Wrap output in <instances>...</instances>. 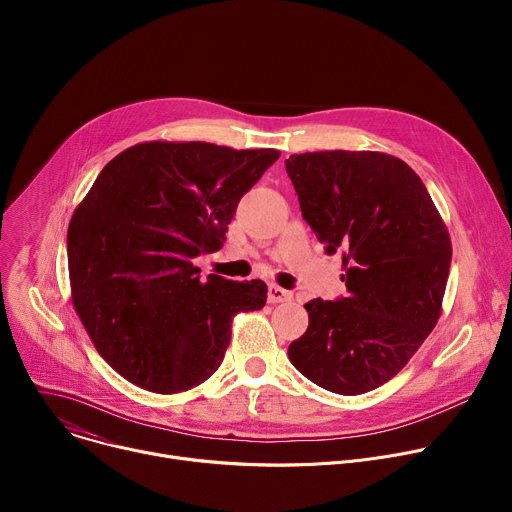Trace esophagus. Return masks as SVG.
<instances>
[{
    "label": "esophagus",
    "instance_id": "esophagus-1",
    "mask_svg": "<svg viewBox=\"0 0 512 512\" xmlns=\"http://www.w3.org/2000/svg\"><path fill=\"white\" fill-rule=\"evenodd\" d=\"M291 298H294V294H291V291L281 289V287H277V285H271V287H269V291H267V300H269V304L289 302Z\"/></svg>",
    "mask_w": 512,
    "mask_h": 512
}]
</instances>
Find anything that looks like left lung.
Instances as JSON below:
<instances>
[{
    "mask_svg": "<svg viewBox=\"0 0 512 512\" xmlns=\"http://www.w3.org/2000/svg\"><path fill=\"white\" fill-rule=\"evenodd\" d=\"M302 216L342 251L346 298L312 300L287 348L318 387L362 395L391 381L440 320L452 241L421 178L381 152H308L285 160Z\"/></svg>",
    "mask_w": 512,
    "mask_h": 512,
    "instance_id": "1",
    "label": "left lung"
}]
</instances>
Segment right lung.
<instances>
[{"label":"right lung","mask_w":512,"mask_h":512,"mask_svg":"<svg viewBox=\"0 0 512 512\" xmlns=\"http://www.w3.org/2000/svg\"><path fill=\"white\" fill-rule=\"evenodd\" d=\"M279 158L206 141H145L115 156L70 218V296L97 352L162 395L204 383L239 312L261 310L259 279H200L192 259L223 247L237 204Z\"/></svg>","instance_id":"add662e5"}]
</instances>
